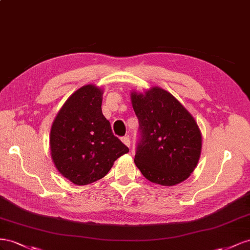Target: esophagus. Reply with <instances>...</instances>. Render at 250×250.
Segmentation results:
<instances>
[{
	"label": "esophagus",
	"instance_id": "obj_1",
	"mask_svg": "<svg viewBox=\"0 0 250 250\" xmlns=\"http://www.w3.org/2000/svg\"><path fill=\"white\" fill-rule=\"evenodd\" d=\"M121 141L124 142V145H125V146H126L127 147H130V146H131V141H130L129 136H125V137H123V138H121Z\"/></svg>",
	"mask_w": 250,
	"mask_h": 250
}]
</instances>
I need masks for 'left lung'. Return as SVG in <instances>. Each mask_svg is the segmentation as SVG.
I'll list each match as a JSON object with an SVG mask.
<instances>
[{
  "instance_id": "1",
  "label": "left lung",
  "mask_w": 250,
  "mask_h": 250,
  "mask_svg": "<svg viewBox=\"0 0 250 250\" xmlns=\"http://www.w3.org/2000/svg\"><path fill=\"white\" fill-rule=\"evenodd\" d=\"M140 140L134 162L148 181L173 187L187 180L201 155L197 121L178 99L160 87L131 92Z\"/></svg>"
}]
</instances>
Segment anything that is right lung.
Returning <instances> with one entry per match:
<instances>
[{"mask_svg": "<svg viewBox=\"0 0 250 250\" xmlns=\"http://www.w3.org/2000/svg\"><path fill=\"white\" fill-rule=\"evenodd\" d=\"M104 90L85 84L62 104L50 132V152L56 169L76 185L102 179L120 156L129 152L114 136L102 111Z\"/></svg>", "mask_w": 250, "mask_h": 250, "instance_id": "obj_1", "label": "right lung"}]
</instances>
